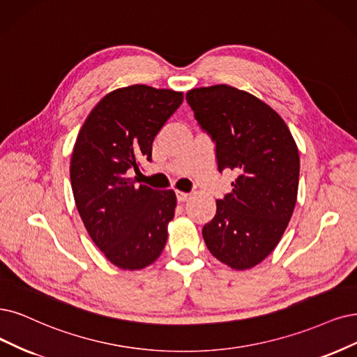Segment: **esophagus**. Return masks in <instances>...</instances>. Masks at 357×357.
Segmentation results:
<instances>
[{
  "instance_id": "obj_1",
  "label": "esophagus",
  "mask_w": 357,
  "mask_h": 357,
  "mask_svg": "<svg viewBox=\"0 0 357 357\" xmlns=\"http://www.w3.org/2000/svg\"><path fill=\"white\" fill-rule=\"evenodd\" d=\"M176 199L179 203H185L190 199V194L183 191H176Z\"/></svg>"
}]
</instances>
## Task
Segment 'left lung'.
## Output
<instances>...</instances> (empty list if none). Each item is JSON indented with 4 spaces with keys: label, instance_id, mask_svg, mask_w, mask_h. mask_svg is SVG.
<instances>
[{
    "label": "left lung",
    "instance_id": "1",
    "mask_svg": "<svg viewBox=\"0 0 357 357\" xmlns=\"http://www.w3.org/2000/svg\"><path fill=\"white\" fill-rule=\"evenodd\" d=\"M187 101L216 144L218 169L236 174L232 191L216 200L203 238L218 260L250 269L278 245L294 212L300 157L282 117L266 102L229 85L194 88Z\"/></svg>",
    "mask_w": 357,
    "mask_h": 357
}]
</instances>
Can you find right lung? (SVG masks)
Here are the masks:
<instances>
[{"instance_id": "add662e5", "label": "right lung", "mask_w": 357, "mask_h": 357, "mask_svg": "<svg viewBox=\"0 0 357 357\" xmlns=\"http://www.w3.org/2000/svg\"><path fill=\"white\" fill-rule=\"evenodd\" d=\"M183 94L147 85L109 92L79 130L70 160L75 203L91 240L114 266L138 271L162 255L176 195L137 187L128 172L141 158L151 160V145Z\"/></svg>"}]
</instances>
